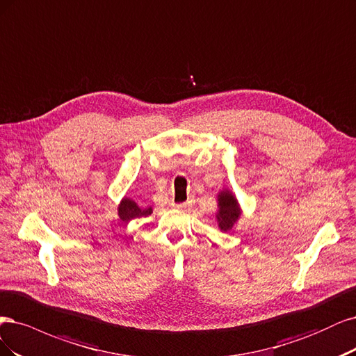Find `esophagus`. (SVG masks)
<instances>
[{
	"label": "esophagus",
	"mask_w": 356,
	"mask_h": 356,
	"mask_svg": "<svg viewBox=\"0 0 356 356\" xmlns=\"http://www.w3.org/2000/svg\"><path fill=\"white\" fill-rule=\"evenodd\" d=\"M176 207H177L179 210H189V209L192 207V201H186V202H183V204H177Z\"/></svg>",
	"instance_id": "1"
}]
</instances>
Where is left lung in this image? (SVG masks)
I'll use <instances>...</instances> for the list:
<instances>
[{
  "instance_id": "1",
  "label": "left lung",
  "mask_w": 356,
  "mask_h": 356,
  "mask_svg": "<svg viewBox=\"0 0 356 356\" xmlns=\"http://www.w3.org/2000/svg\"><path fill=\"white\" fill-rule=\"evenodd\" d=\"M239 216L241 211L236 198L229 191H222L219 193V213H217V222H219L220 231H231Z\"/></svg>"
}]
</instances>
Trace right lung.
I'll use <instances>...</instances> for the list:
<instances>
[{
  "label": "right lung",
  "instance_id": "add662e5",
  "mask_svg": "<svg viewBox=\"0 0 356 356\" xmlns=\"http://www.w3.org/2000/svg\"><path fill=\"white\" fill-rule=\"evenodd\" d=\"M152 213V209H142L137 205L134 201L129 200V198H124L118 207V214H120V219L124 222H130L133 219H139V217H146Z\"/></svg>",
  "mask_w": 356,
  "mask_h": 356
}]
</instances>
